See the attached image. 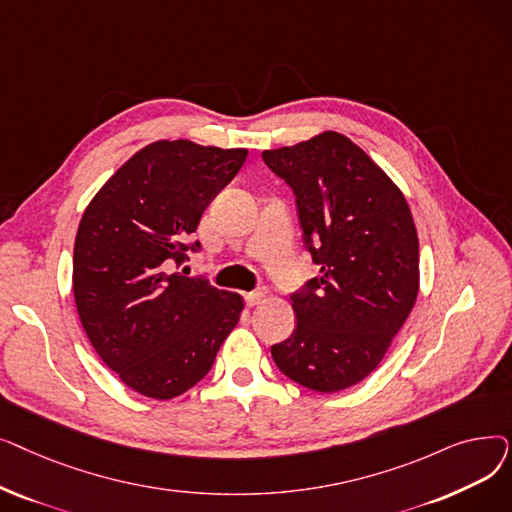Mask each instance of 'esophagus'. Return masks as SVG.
Returning a JSON list of instances; mask_svg holds the SVG:
<instances>
[{
	"mask_svg": "<svg viewBox=\"0 0 512 512\" xmlns=\"http://www.w3.org/2000/svg\"><path fill=\"white\" fill-rule=\"evenodd\" d=\"M265 299H267V292H265V290H257V292H247V294H245L247 307H257V305H261Z\"/></svg>",
	"mask_w": 512,
	"mask_h": 512,
	"instance_id": "1",
	"label": "esophagus"
}]
</instances>
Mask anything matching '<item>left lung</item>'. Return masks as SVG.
Instances as JSON below:
<instances>
[{
	"label": "left lung",
	"mask_w": 512,
	"mask_h": 512,
	"mask_svg": "<svg viewBox=\"0 0 512 512\" xmlns=\"http://www.w3.org/2000/svg\"><path fill=\"white\" fill-rule=\"evenodd\" d=\"M261 155L297 195L307 249L321 265V276L292 294L297 330L272 357L309 390H346L382 363L415 307L413 213L394 180L340 132Z\"/></svg>",
	"instance_id": "1"
}]
</instances>
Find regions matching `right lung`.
<instances>
[{
    "label": "right lung",
    "instance_id": "add662e5",
    "mask_svg": "<svg viewBox=\"0 0 512 512\" xmlns=\"http://www.w3.org/2000/svg\"><path fill=\"white\" fill-rule=\"evenodd\" d=\"M247 149L155 141L134 153L87 205L74 240L72 290L87 338L120 382L170 400L201 382L245 301L184 261L205 207L245 164Z\"/></svg>",
    "mask_w": 512,
    "mask_h": 512
}]
</instances>
